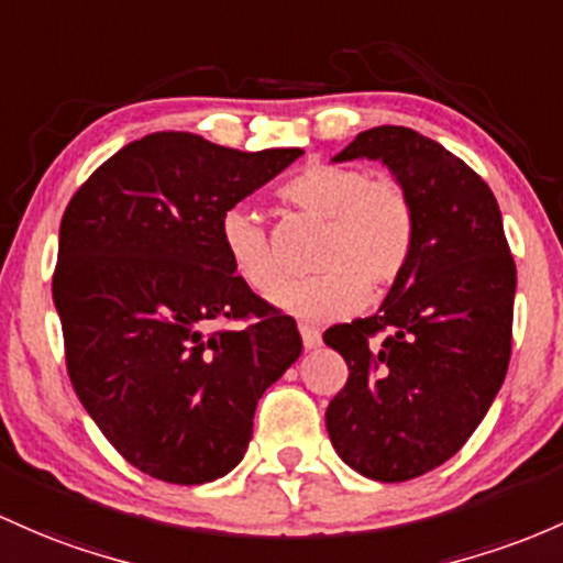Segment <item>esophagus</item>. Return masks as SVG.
Masks as SVG:
<instances>
[{"instance_id":"obj_1","label":"esophagus","mask_w":563,"mask_h":563,"mask_svg":"<svg viewBox=\"0 0 563 563\" xmlns=\"http://www.w3.org/2000/svg\"><path fill=\"white\" fill-rule=\"evenodd\" d=\"M299 333H301V342H305V350H318L320 342H323L320 331L314 329H299Z\"/></svg>"}]
</instances>
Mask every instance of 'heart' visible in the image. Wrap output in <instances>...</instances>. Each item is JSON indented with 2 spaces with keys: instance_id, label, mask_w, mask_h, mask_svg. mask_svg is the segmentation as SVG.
<instances>
[{
  "instance_id": "b5f03b06",
  "label": "heart",
  "mask_w": 563,
  "mask_h": 563,
  "mask_svg": "<svg viewBox=\"0 0 563 563\" xmlns=\"http://www.w3.org/2000/svg\"><path fill=\"white\" fill-rule=\"evenodd\" d=\"M283 200L325 221L314 267L325 269L283 286L275 307L305 323H331L366 305L368 288L385 291L400 280L417 245L413 206L393 178L347 163H312L288 178ZM219 238L234 272L258 294L280 286L283 264L267 227L245 206H230L219 219Z\"/></svg>"
}]
</instances>
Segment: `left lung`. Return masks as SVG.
Returning a JSON list of instances; mask_svg holds the SVG:
<instances>
[{
    "label": "left lung",
    "instance_id": "obj_1",
    "mask_svg": "<svg viewBox=\"0 0 563 563\" xmlns=\"http://www.w3.org/2000/svg\"><path fill=\"white\" fill-rule=\"evenodd\" d=\"M350 159H379L406 189L417 245L372 318L323 333L350 368L325 428L344 465L395 484L460 452L497 398L510 361L516 264L492 189L438 141L379 125L331 163ZM379 330L388 336L372 345Z\"/></svg>",
    "mask_w": 563,
    "mask_h": 563
}]
</instances>
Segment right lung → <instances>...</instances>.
<instances>
[{"label": "right lung", "mask_w": 563, "mask_h": 563, "mask_svg": "<svg viewBox=\"0 0 563 563\" xmlns=\"http://www.w3.org/2000/svg\"><path fill=\"white\" fill-rule=\"evenodd\" d=\"M301 154L150 133L92 173L60 219L53 301L74 393L152 478L191 486L234 471L258 398L299 361L296 323L234 275L219 219ZM227 317L257 320L205 331Z\"/></svg>", "instance_id": "obj_1"}]
</instances>
